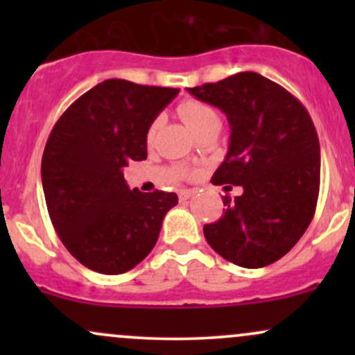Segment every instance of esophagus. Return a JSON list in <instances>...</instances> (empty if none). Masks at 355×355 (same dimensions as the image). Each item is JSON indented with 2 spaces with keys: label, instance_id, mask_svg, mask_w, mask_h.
Here are the masks:
<instances>
[{
  "label": "esophagus",
  "instance_id": "34e87169",
  "mask_svg": "<svg viewBox=\"0 0 355 355\" xmlns=\"http://www.w3.org/2000/svg\"><path fill=\"white\" fill-rule=\"evenodd\" d=\"M191 195H195V190H190V189H182L178 191V198H180V202H185L189 200Z\"/></svg>",
  "mask_w": 355,
  "mask_h": 355
}]
</instances>
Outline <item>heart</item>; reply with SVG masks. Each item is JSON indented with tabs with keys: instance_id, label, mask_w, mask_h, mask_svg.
<instances>
[{
	"instance_id": "obj_1",
	"label": "heart",
	"mask_w": 355,
	"mask_h": 355,
	"mask_svg": "<svg viewBox=\"0 0 355 355\" xmlns=\"http://www.w3.org/2000/svg\"><path fill=\"white\" fill-rule=\"evenodd\" d=\"M178 113H180L182 120L185 121L193 132H198L203 125H207L210 120L217 118L214 110L197 100L183 101V103H180V107H178ZM157 128H158V121H153V123L150 125L148 133H146V138H148V140H153L155 133H157Z\"/></svg>"
}]
</instances>
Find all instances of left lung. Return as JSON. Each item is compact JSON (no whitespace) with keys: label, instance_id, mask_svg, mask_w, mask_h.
<instances>
[{"label":"left lung","instance_id":"obj_1","mask_svg":"<svg viewBox=\"0 0 355 355\" xmlns=\"http://www.w3.org/2000/svg\"><path fill=\"white\" fill-rule=\"evenodd\" d=\"M187 89L222 110L230 125L229 152L211 183L243 189L240 197H223V215L203 235L235 266H270L299 242L315 214L320 146L312 118L287 89L254 71Z\"/></svg>","mask_w":355,"mask_h":355}]
</instances>
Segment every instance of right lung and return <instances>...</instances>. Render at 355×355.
Returning <instances> with one entry per match:
<instances>
[{"instance_id": "1", "label": "right lung", "mask_w": 355, "mask_h": 355, "mask_svg": "<svg viewBox=\"0 0 355 355\" xmlns=\"http://www.w3.org/2000/svg\"><path fill=\"white\" fill-rule=\"evenodd\" d=\"M177 88L105 80L68 107L43 152L48 214L67 250L98 274L132 270L152 252L177 193L130 190L128 162L146 158V133Z\"/></svg>"}]
</instances>
